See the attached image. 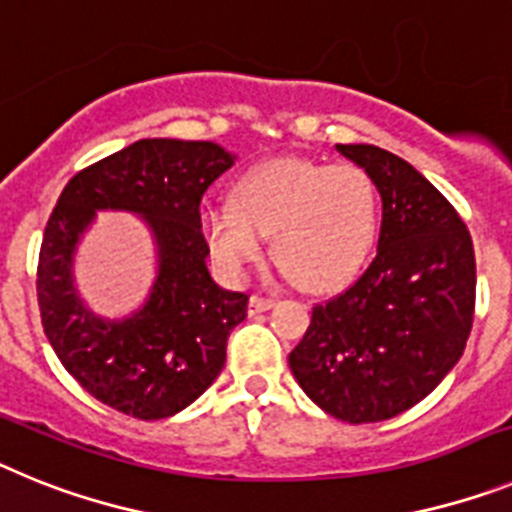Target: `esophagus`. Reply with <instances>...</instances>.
<instances>
[{"label":"esophagus","instance_id":"obj_1","mask_svg":"<svg viewBox=\"0 0 512 512\" xmlns=\"http://www.w3.org/2000/svg\"><path fill=\"white\" fill-rule=\"evenodd\" d=\"M275 301L268 299V296H260V293H252L250 304H247V311L250 314H260V311H268Z\"/></svg>","mask_w":512,"mask_h":512}]
</instances>
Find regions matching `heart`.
<instances>
[{
	"mask_svg": "<svg viewBox=\"0 0 512 512\" xmlns=\"http://www.w3.org/2000/svg\"><path fill=\"white\" fill-rule=\"evenodd\" d=\"M379 219V185L366 167L286 157L247 172L231 203L203 208L201 234L229 278H242L273 234L286 273L324 291L358 270Z\"/></svg>",
	"mask_w": 512,
	"mask_h": 512,
	"instance_id": "1",
	"label": "heart"
}]
</instances>
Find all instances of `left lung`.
Wrapping results in <instances>:
<instances>
[{
    "label": "left lung",
    "instance_id": "left-lung-1",
    "mask_svg": "<svg viewBox=\"0 0 512 512\" xmlns=\"http://www.w3.org/2000/svg\"><path fill=\"white\" fill-rule=\"evenodd\" d=\"M337 151L379 185V244L345 291L311 306L288 366L327 415L361 425L410 410L459 363L474 322L477 262L456 208L410 162L368 144Z\"/></svg>",
    "mask_w": 512,
    "mask_h": 512
}]
</instances>
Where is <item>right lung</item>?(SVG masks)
I'll return each mask as SVG.
<instances>
[{
    "mask_svg": "<svg viewBox=\"0 0 512 512\" xmlns=\"http://www.w3.org/2000/svg\"><path fill=\"white\" fill-rule=\"evenodd\" d=\"M234 164L213 141L141 139L66 182L43 231L38 306L53 353L102 404L139 420L185 410L216 381L247 293L224 291L206 268V190ZM100 207L141 212L160 244V275L131 320L105 323L70 286V255Z\"/></svg>",
    "mask_w": 512,
    "mask_h": 512,
    "instance_id": "add662e5",
    "label": "right lung"
}]
</instances>
